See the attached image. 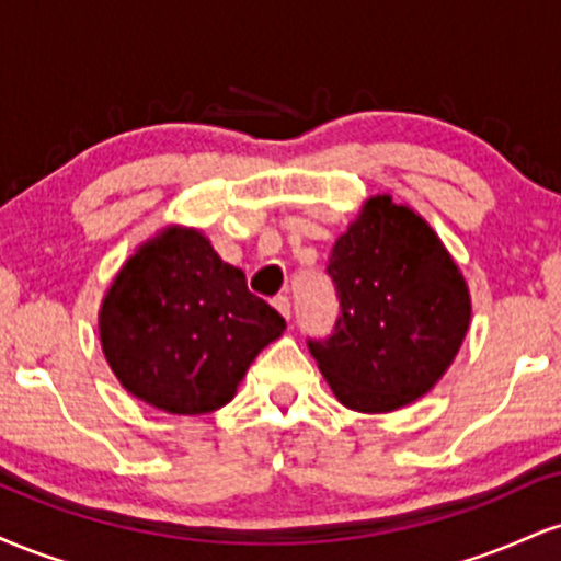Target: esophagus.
<instances>
[{
  "instance_id": "34e87169",
  "label": "esophagus",
  "mask_w": 561,
  "mask_h": 561,
  "mask_svg": "<svg viewBox=\"0 0 561 561\" xmlns=\"http://www.w3.org/2000/svg\"><path fill=\"white\" fill-rule=\"evenodd\" d=\"M274 308L282 313V317L289 319V298H285V295H279V298H274Z\"/></svg>"
}]
</instances>
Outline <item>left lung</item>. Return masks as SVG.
<instances>
[{
	"instance_id": "1",
	"label": "left lung",
	"mask_w": 561,
	"mask_h": 561,
	"mask_svg": "<svg viewBox=\"0 0 561 561\" xmlns=\"http://www.w3.org/2000/svg\"><path fill=\"white\" fill-rule=\"evenodd\" d=\"M340 319L308 340L334 398L385 414L437 385L465 343L472 298L435 229L392 195L369 197L332 248Z\"/></svg>"
}]
</instances>
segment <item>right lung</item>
Instances as JSON below:
<instances>
[{
    "instance_id": "obj_1",
    "label": "right lung",
    "mask_w": 561,
    "mask_h": 561,
    "mask_svg": "<svg viewBox=\"0 0 561 561\" xmlns=\"http://www.w3.org/2000/svg\"><path fill=\"white\" fill-rule=\"evenodd\" d=\"M285 327L203 231L179 224L134 250L100 306L102 353L118 382L182 416L227 405Z\"/></svg>"
}]
</instances>
